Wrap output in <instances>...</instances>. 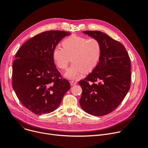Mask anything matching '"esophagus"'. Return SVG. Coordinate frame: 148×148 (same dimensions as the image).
<instances>
[{
	"label": "esophagus",
	"instance_id": "34e87169",
	"mask_svg": "<svg viewBox=\"0 0 148 148\" xmlns=\"http://www.w3.org/2000/svg\"><path fill=\"white\" fill-rule=\"evenodd\" d=\"M77 84V82L75 81H71V86H74Z\"/></svg>",
	"mask_w": 148,
	"mask_h": 148
}]
</instances>
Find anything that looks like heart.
<instances>
[{"mask_svg":"<svg viewBox=\"0 0 148 148\" xmlns=\"http://www.w3.org/2000/svg\"><path fill=\"white\" fill-rule=\"evenodd\" d=\"M62 47H55L52 59L56 66L64 70L71 60L73 62L64 76L75 79L83 73L92 72L99 63L102 56V46L95 38L71 35L63 39Z\"/></svg>","mask_w":148,"mask_h":148,"instance_id":"b5f03b06","label":"heart"}]
</instances>
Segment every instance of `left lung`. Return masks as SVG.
Listing matches in <instances>:
<instances>
[{"label":"left lung","mask_w":148,"mask_h":148,"mask_svg":"<svg viewBox=\"0 0 148 148\" xmlns=\"http://www.w3.org/2000/svg\"><path fill=\"white\" fill-rule=\"evenodd\" d=\"M83 33L99 40L102 56L96 68L79 84L82 89L79 103L86 112L104 116L115 110L130 86V60L125 46L100 31Z\"/></svg>","instance_id":"obj_1"}]
</instances>
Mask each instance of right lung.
I'll return each instance as SVG.
<instances>
[{"mask_svg": "<svg viewBox=\"0 0 148 148\" xmlns=\"http://www.w3.org/2000/svg\"><path fill=\"white\" fill-rule=\"evenodd\" d=\"M70 34L61 30L42 32L26 42L16 54L12 87L22 104L36 114L56 110L71 88L52 59L53 49Z\"/></svg>", "mask_w": 148, "mask_h": 148, "instance_id": "add662e5", "label": "right lung"}]
</instances>
